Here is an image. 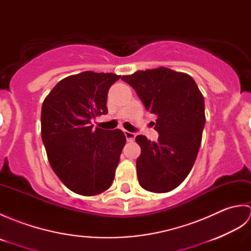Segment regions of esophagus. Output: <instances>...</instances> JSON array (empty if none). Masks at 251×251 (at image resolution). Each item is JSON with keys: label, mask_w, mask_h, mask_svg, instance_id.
Returning <instances> with one entry per match:
<instances>
[{"label": "esophagus", "mask_w": 251, "mask_h": 251, "mask_svg": "<svg viewBox=\"0 0 251 251\" xmlns=\"http://www.w3.org/2000/svg\"><path fill=\"white\" fill-rule=\"evenodd\" d=\"M124 134H125L126 139H127V141H128V142H132V141L135 140L136 135L134 134V132H130L128 130H124Z\"/></svg>", "instance_id": "34e87169"}]
</instances>
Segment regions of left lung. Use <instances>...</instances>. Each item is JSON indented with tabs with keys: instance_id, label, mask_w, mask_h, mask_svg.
Masks as SVG:
<instances>
[{
	"instance_id": "obj_1",
	"label": "left lung",
	"mask_w": 251,
	"mask_h": 251,
	"mask_svg": "<svg viewBox=\"0 0 251 251\" xmlns=\"http://www.w3.org/2000/svg\"><path fill=\"white\" fill-rule=\"evenodd\" d=\"M122 79L157 115V141L136 137L141 148L138 180L147 191L166 193L183 182L194 165L206 122L204 97L190 75L168 68L137 71Z\"/></svg>"
}]
</instances>
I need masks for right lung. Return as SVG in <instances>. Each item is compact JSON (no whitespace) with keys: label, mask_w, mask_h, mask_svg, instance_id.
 Returning <instances> with one entry per match:
<instances>
[{"label":"right lung","mask_w":251,"mask_h":251,"mask_svg":"<svg viewBox=\"0 0 251 251\" xmlns=\"http://www.w3.org/2000/svg\"><path fill=\"white\" fill-rule=\"evenodd\" d=\"M120 77L93 71L68 76L42 105V140L50 164L76 194L97 195L113 182L126 137L121 129L94 128L90 121L108 113V92Z\"/></svg>","instance_id":"right-lung-1"}]
</instances>
